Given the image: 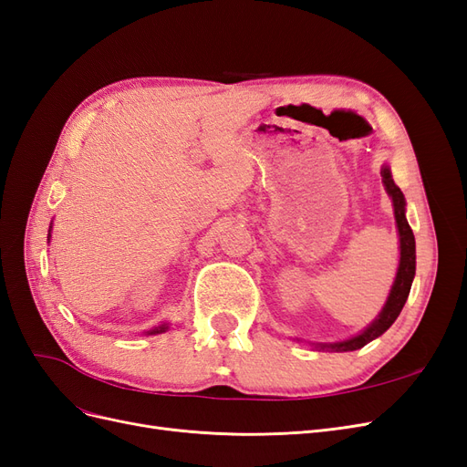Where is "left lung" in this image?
<instances>
[{
	"label": "left lung",
	"mask_w": 467,
	"mask_h": 467,
	"mask_svg": "<svg viewBox=\"0 0 467 467\" xmlns=\"http://www.w3.org/2000/svg\"><path fill=\"white\" fill-rule=\"evenodd\" d=\"M381 181H384V187H386L388 194L391 196L393 214H395V222H398V232H400L401 257H400L398 275H395L386 306L381 307L379 316L368 325V327H366L360 335L347 338V341L317 343L316 347L319 350H331V352L357 350V348H362L364 345H368L370 341H374V338H378L379 335H384L391 327V323L401 314V309L407 302L409 290H411L413 278H415V235H413V230L409 228V222L405 218V196H403L401 189L393 182L388 165L381 167Z\"/></svg>",
	"instance_id": "1"
}]
</instances>
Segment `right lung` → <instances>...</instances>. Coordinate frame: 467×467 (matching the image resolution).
I'll return each instance as SVG.
<instances>
[{
    "label": "right lung",
    "mask_w": 467,
    "mask_h": 467,
    "mask_svg": "<svg viewBox=\"0 0 467 467\" xmlns=\"http://www.w3.org/2000/svg\"><path fill=\"white\" fill-rule=\"evenodd\" d=\"M52 228V225H50ZM48 239H50V234H48ZM169 329V323H161V325H158V327H153V329H150V331H146V335H158V333H165Z\"/></svg>",
    "instance_id": "add662e5"
}]
</instances>
